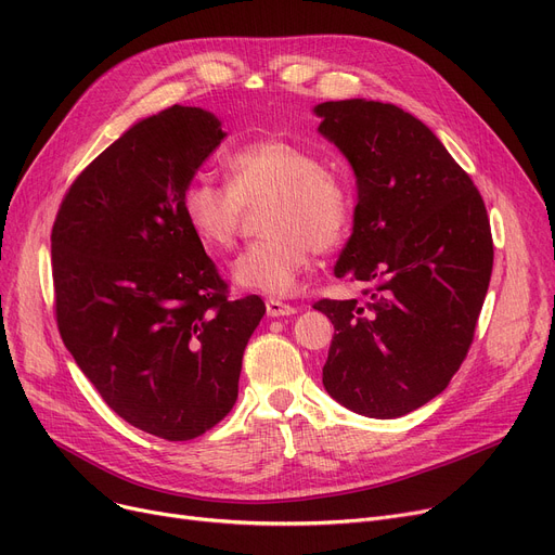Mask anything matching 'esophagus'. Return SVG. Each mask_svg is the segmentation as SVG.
Wrapping results in <instances>:
<instances>
[{"instance_id": "obj_1", "label": "esophagus", "mask_w": 555, "mask_h": 555, "mask_svg": "<svg viewBox=\"0 0 555 555\" xmlns=\"http://www.w3.org/2000/svg\"><path fill=\"white\" fill-rule=\"evenodd\" d=\"M266 308H268V317H289V314L297 312L295 306L283 304V301H279V299H268V301H266Z\"/></svg>"}]
</instances>
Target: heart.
I'll list each match as a JSON object with an SVG mask.
<instances>
[{
	"instance_id": "b5f03b06",
	"label": "heart",
	"mask_w": 555,
	"mask_h": 555,
	"mask_svg": "<svg viewBox=\"0 0 555 555\" xmlns=\"http://www.w3.org/2000/svg\"><path fill=\"white\" fill-rule=\"evenodd\" d=\"M227 180L195 175L182 191V216L209 254L236 243L245 207L272 199L262 222L270 238L243 249L231 262L241 289L270 297L293 295L310 268L312 249L328 251L348 222V199L310 151L283 139H260L224 157Z\"/></svg>"
}]
</instances>
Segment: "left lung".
<instances>
[{"mask_svg":"<svg viewBox=\"0 0 555 555\" xmlns=\"http://www.w3.org/2000/svg\"><path fill=\"white\" fill-rule=\"evenodd\" d=\"M314 114L358 186L335 276L366 285L364 301L314 304L337 331L324 387L356 414L398 418L439 396L473 344L492 272L488 214L470 175L410 112L348 99Z\"/></svg>","mask_w":555,"mask_h":555,"instance_id":"left-lung-1","label":"left lung"}]
</instances>
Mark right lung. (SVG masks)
Masks as SVG:
<instances>
[{
  "mask_svg": "<svg viewBox=\"0 0 555 555\" xmlns=\"http://www.w3.org/2000/svg\"><path fill=\"white\" fill-rule=\"evenodd\" d=\"M227 137L172 105L137 121L67 191L51 231L57 331L109 410L166 441L218 425L266 314L227 283L182 216V191Z\"/></svg>",
  "mask_w": 555,
  "mask_h": 555,
  "instance_id": "obj_1",
  "label": "right lung"
}]
</instances>
